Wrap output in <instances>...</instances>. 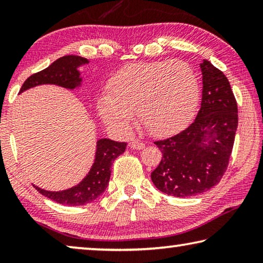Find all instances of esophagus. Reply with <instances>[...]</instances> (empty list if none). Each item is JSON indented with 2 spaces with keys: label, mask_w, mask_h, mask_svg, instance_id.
Returning <instances> with one entry per match:
<instances>
[{
  "label": "esophagus",
  "mask_w": 263,
  "mask_h": 263,
  "mask_svg": "<svg viewBox=\"0 0 263 263\" xmlns=\"http://www.w3.org/2000/svg\"><path fill=\"white\" fill-rule=\"evenodd\" d=\"M128 146H130V147L133 148V149H142V148H145L144 142H141L139 140H132L130 144H128Z\"/></svg>",
  "instance_id": "obj_1"
}]
</instances>
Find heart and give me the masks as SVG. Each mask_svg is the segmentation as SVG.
<instances>
[{"instance_id": "b5f03b06", "label": "heart", "mask_w": 263, "mask_h": 263, "mask_svg": "<svg viewBox=\"0 0 263 263\" xmlns=\"http://www.w3.org/2000/svg\"><path fill=\"white\" fill-rule=\"evenodd\" d=\"M108 90L97 102L106 125L126 132L137 110L140 122L154 135H167L184 126L194 116L199 97L194 69L180 60L124 66L110 79Z\"/></svg>"}]
</instances>
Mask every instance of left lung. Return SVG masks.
<instances>
[{
	"label": "left lung",
	"instance_id": "left-lung-1",
	"mask_svg": "<svg viewBox=\"0 0 263 263\" xmlns=\"http://www.w3.org/2000/svg\"><path fill=\"white\" fill-rule=\"evenodd\" d=\"M199 67L203 89L197 117L176 136L154 142L162 159L151 179L160 191L174 197H191L218 184L238 127L237 101L228 78L208 60Z\"/></svg>",
	"mask_w": 263,
	"mask_h": 263
}]
</instances>
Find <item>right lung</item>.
I'll return each mask as SVG.
<instances>
[{
	"mask_svg": "<svg viewBox=\"0 0 263 263\" xmlns=\"http://www.w3.org/2000/svg\"><path fill=\"white\" fill-rule=\"evenodd\" d=\"M87 64H89V60L79 55L61 57L42 72L35 73L26 79L20 94L30 88L42 84H55L69 90L82 87L83 78L79 68ZM125 148L126 142H118L108 138H102L96 142L94 163L80 183L61 191L45 190L34 184L33 186L45 197L65 205L79 206L94 202L104 193L109 184L111 164L116 158L125 152Z\"/></svg>",
	"mask_w": 263,
	"mask_h": 263,
	"instance_id": "1",
	"label": "right lung"
}]
</instances>
